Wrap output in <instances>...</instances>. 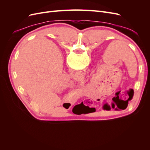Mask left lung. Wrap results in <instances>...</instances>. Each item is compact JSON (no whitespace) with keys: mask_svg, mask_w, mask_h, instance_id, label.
Masks as SVG:
<instances>
[{"mask_svg":"<svg viewBox=\"0 0 150 150\" xmlns=\"http://www.w3.org/2000/svg\"><path fill=\"white\" fill-rule=\"evenodd\" d=\"M131 98L130 100L132 99ZM129 100V101H130ZM128 101H122V100H120V99H117V98H112V101L111 103V107H112L113 109H115L116 110H125V109L128 106ZM111 107L110 105H108V104H104L103 108L104 110H110L111 109Z\"/></svg>","mask_w":150,"mask_h":150,"instance_id":"obj_1","label":"left lung"}]
</instances>
